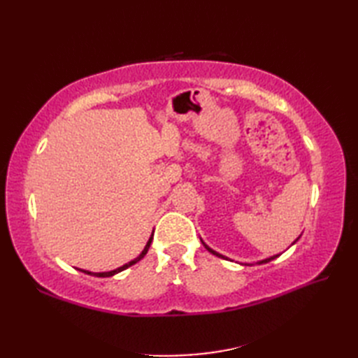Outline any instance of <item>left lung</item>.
<instances>
[{
  "instance_id": "obj_1",
  "label": "left lung",
  "mask_w": 358,
  "mask_h": 358,
  "mask_svg": "<svg viewBox=\"0 0 358 358\" xmlns=\"http://www.w3.org/2000/svg\"><path fill=\"white\" fill-rule=\"evenodd\" d=\"M296 240H299V238H296ZM296 240H295V241H296ZM295 241H294V243H295ZM201 243H203V241H201ZM203 245H204V243H203ZM204 248H206V249H208V250H209V252H210V254H214V255H217V257H222V258H224V257H223V255H222V254H218V252H215V250H212V249H210V248H209V246H206V245H204ZM277 257H278V255H273V257H271V258H266V260H262V262H258V264H263V263H268V262H271V260H273V258H277Z\"/></svg>"
}]
</instances>
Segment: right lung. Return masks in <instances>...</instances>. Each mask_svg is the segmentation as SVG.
Instances as JSON below:
<instances>
[{
  "label": "right lung",
  "mask_w": 358,
  "mask_h": 358,
  "mask_svg": "<svg viewBox=\"0 0 358 358\" xmlns=\"http://www.w3.org/2000/svg\"><path fill=\"white\" fill-rule=\"evenodd\" d=\"M152 238H154V234L150 235V238H149V241H148V245L144 246V249H143V252L135 258V260H132V262H129V263H126L124 266H121V268H118V269H113V271H109V272H89V271H83V269H80V271H83L85 273H89V275H95V277H112V275H115V273H118V272H121V271H124V269H127L129 266H132V264H135L136 262H140L141 258L148 254V250H149V246H150V243H152Z\"/></svg>",
  "instance_id": "right-lung-1"
}]
</instances>
